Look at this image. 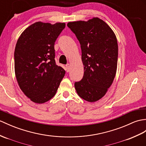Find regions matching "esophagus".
<instances>
[{
	"instance_id": "esophagus-1",
	"label": "esophagus",
	"mask_w": 146,
	"mask_h": 146,
	"mask_svg": "<svg viewBox=\"0 0 146 146\" xmlns=\"http://www.w3.org/2000/svg\"><path fill=\"white\" fill-rule=\"evenodd\" d=\"M70 64L68 63L67 65H66V72H68L70 71Z\"/></svg>"
}]
</instances>
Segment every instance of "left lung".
<instances>
[{"instance_id":"8db88e82","label":"left lung","mask_w":146,"mask_h":146,"mask_svg":"<svg viewBox=\"0 0 146 146\" xmlns=\"http://www.w3.org/2000/svg\"><path fill=\"white\" fill-rule=\"evenodd\" d=\"M68 27L79 40L84 66L82 80L75 82L79 96L90 103L101 99L116 73L118 45L113 30L103 20L68 22Z\"/></svg>"}]
</instances>
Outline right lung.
Wrapping results in <instances>:
<instances>
[{"label":"right lung","instance_id":"add662e5","mask_svg":"<svg viewBox=\"0 0 146 146\" xmlns=\"http://www.w3.org/2000/svg\"><path fill=\"white\" fill-rule=\"evenodd\" d=\"M65 23L36 22L27 27L17 42L14 52L15 77L25 95L42 104L55 95L65 74L55 60L54 45Z\"/></svg>","mask_w":146,"mask_h":146}]
</instances>
